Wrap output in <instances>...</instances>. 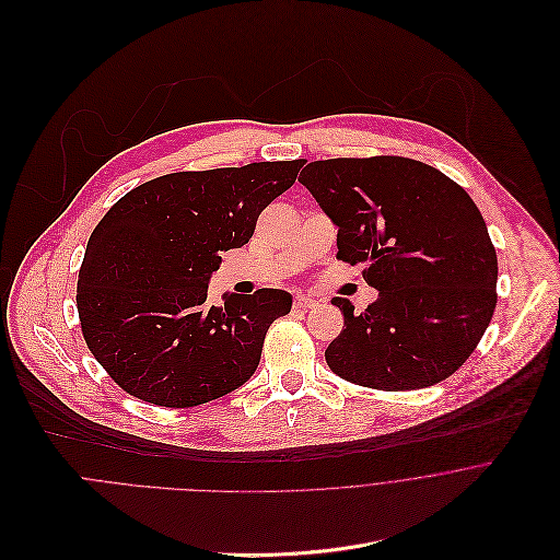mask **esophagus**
Masks as SVG:
<instances>
[{"label":"esophagus","instance_id":"obj_1","mask_svg":"<svg viewBox=\"0 0 560 560\" xmlns=\"http://www.w3.org/2000/svg\"><path fill=\"white\" fill-rule=\"evenodd\" d=\"M317 304V300H313V298H308V295H295V300H293V306L295 308H313Z\"/></svg>","mask_w":560,"mask_h":560}]
</instances>
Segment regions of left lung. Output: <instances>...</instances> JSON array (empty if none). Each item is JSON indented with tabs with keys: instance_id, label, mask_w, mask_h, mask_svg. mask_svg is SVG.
<instances>
[{
	"instance_id": "left-lung-1",
	"label": "left lung",
	"mask_w": 560,
	"mask_h": 560,
	"mask_svg": "<svg viewBox=\"0 0 560 560\" xmlns=\"http://www.w3.org/2000/svg\"><path fill=\"white\" fill-rule=\"evenodd\" d=\"M298 180L338 228V260L366 265L380 291L362 313L330 300L345 328L324 353L328 369L377 390L451 377L497 306V252L468 191L404 156L313 161Z\"/></svg>"
}]
</instances>
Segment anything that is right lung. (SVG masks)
<instances>
[{"label":"right lung","instance_id":"1","mask_svg":"<svg viewBox=\"0 0 560 560\" xmlns=\"http://www.w3.org/2000/svg\"><path fill=\"white\" fill-rule=\"evenodd\" d=\"M304 165L174 172L109 207L94 228L77 282L83 340L126 393L189 408L241 388L258 369L265 335L291 293L258 289L207 304L220 254L249 243L260 211Z\"/></svg>","mask_w":560,"mask_h":560}]
</instances>
